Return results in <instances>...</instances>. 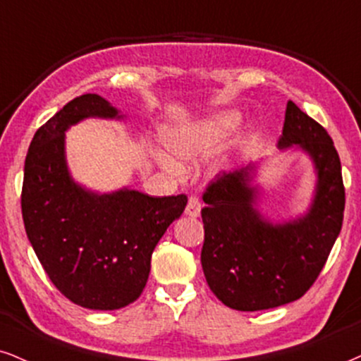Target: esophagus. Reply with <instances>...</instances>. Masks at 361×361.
Here are the masks:
<instances>
[{
	"label": "esophagus",
	"instance_id": "esophagus-1",
	"mask_svg": "<svg viewBox=\"0 0 361 361\" xmlns=\"http://www.w3.org/2000/svg\"><path fill=\"white\" fill-rule=\"evenodd\" d=\"M201 207H202L201 201H199L195 195H190L188 207H185V214L190 216V217H197L199 214H201Z\"/></svg>",
	"mask_w": 361,
	"mask_h": 361
}]
</instances>
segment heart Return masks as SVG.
<instances>
[{"label": "heart", "mask_w": 361, "mask_h": 361, "mask_svg": "<svg viewBox=\"0 0 361 361\" xmlns=\"http://www.w3.org/2000/svg\"><path fill=\"white\" fill-rule=\"evenodd\" d=\"M235 126V117L231 114H221L202 120L190 127L173 128L164 135L167 150L177 159L195 160L206 157L216 149L217 144L228 135ZM162 164L167 169H176L173 160L162 157Z\"/></svg>", "instance_id": "1"}]
</instances>
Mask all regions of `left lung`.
Returning a JSON list of instances; mask_svg holds the SVG:
<instances>
[{
    "mask_svg": "<svg viewBox=\"0 0 361 361\" xmlns=\"http://www.w3.org/2000/svg\"><path fill=\"white\" fill-rule=\"evenodd\" d=\"M300 145L313 159L317 195L310 212L269 224L252 207L251 169L216 176L204 190L201 262L211 291L226 306L259 311L300 300L322 273L343 224L345 185L331 137L289 100L278 145Z\"/></svg>",
    "mask_w": 361,
    "mask_h": 361,
    "instance_id": "8db88e82",
    "label": "left lung"
}]
</instances>
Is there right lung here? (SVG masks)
<instances>
[{"instance_id":"right-lung-1","label":"right lung","mask_w":361,"mask_h":361,"mask_svg":"<svg viewBox=\"0 0 361 361\" xmlns=\"http://www.w3.org/2000/svg\"><path fill=\"white\" fill-rule=\"evenodd\" d=\"M87 117H120L85 93L43 123L25 160L21 214L26 235L58 291L88 310H118L144 291L150 257L188 195L152 197L123 189L93 194L75 184L65 162V130Z\"/></svg>"}]
</instances>
